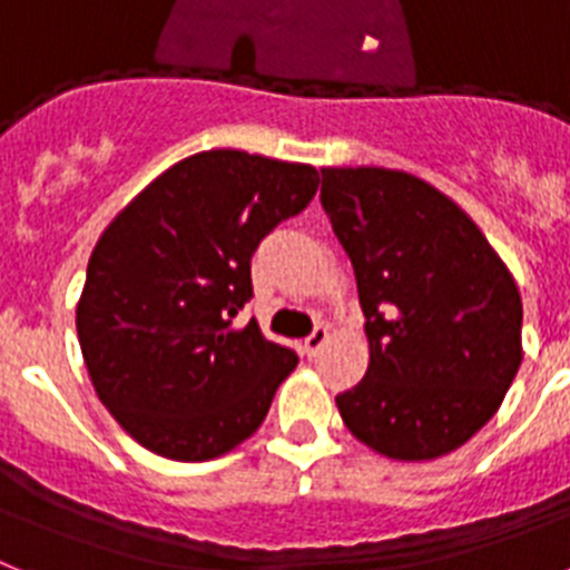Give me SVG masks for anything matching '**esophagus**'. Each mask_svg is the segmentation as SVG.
I'll list each match as a JSON object with an SVG mask.
<instances>
[{"instance_id": "esophagus-1", "label": "esophagus", "mask_w": 570, "mask_h": 570, "mask_svg": "<svg viewBox=\"0 0 570 570\" xmlns=\"http://www.w3.org/2000/svg\"><path fill=\"white\" fill-rule=\"evenodd\" d=\"M327 336H330L327 327H315L313 333H309V336L304 338V353H307V356H315V353H318L324 347Z\"/></svg>"}]
</instances>
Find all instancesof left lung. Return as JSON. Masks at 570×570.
<instances>
[{
	"label": "left lung",
	"instance_id": "1",
	"mask_svg": "<svg viewBox=\"0 0 570 570\" xmlns=\"http://www.w3.org/2000/svg\"><path fill=\"white\" fill-rule=\"evenodd\" d=\"M322 205L356 272L365 380L336 396L365 446L432 461L499 411L521 365V298L481 228L429 181L322 167Z\"/></svg>",
	"mask_w": 570,
	"mask_h": 570
}]
</instances>
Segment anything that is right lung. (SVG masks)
<instances>
[{
    "mask_svg": "<svg viewBox=\"0 0 570 570\" xmlns=\"http://www.w3.org/2000/svg\"><path fill=\"white\" fill-rule=\"evenodd\" d=\"M318 190V170L205 150L153 179L100 234L78 338L100 403L170 461H212L257 432L295 351L234 327L252 255Z\"/></svg>",
    "mask_w": 570,
    "mask_h": 570,
    "instance_id": "right-lung-1",
    "label": "right lung"
}]
</instances>
